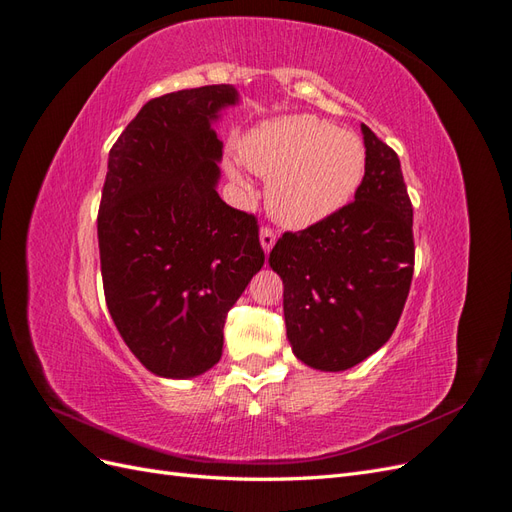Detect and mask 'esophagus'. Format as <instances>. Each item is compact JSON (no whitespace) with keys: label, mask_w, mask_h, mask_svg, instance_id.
<instances>
[{"label":"esophagus","mask_w":512,"mask_h":512,"mask_svg":"<svg viewBox=\"0 0 512 512\" xmlns=\"http://www.w3.org/2000/svg\"><path fill=\"white\" fill-rule=\"evenodd\" d=\"M259 242H261V248H264L266 253H270V248L274 246V242H277V231L270 229V227H261Z\"/></svg>","instance_id":"esophagus-1"}]
</instances>
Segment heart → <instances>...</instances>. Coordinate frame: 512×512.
<instances>
[{"label":"heart","instance_id":"1","mask_svg":"<svg viewBox=\"0 0 512 512\" xmlns=\"http://www.w3.org/2000/svg\"><path fill=\"white\" fill-rule=\"evenodd\" d=\"M246 166L270 177L268 209L285 227H309L342 209L365 173L363 140L318 116L290 114L257 125L240 144ZM229 175L244 183L238 164Z\"/></svg>","mask_w":512,"mask_h":512}]
</instances>
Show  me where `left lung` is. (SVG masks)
<instances>
[{
    "label": "left lung",
    "instance_id": "obj_1",
    "mask_svg": "<svg viewBox=\"0 0 512 512\" xmlns=\"http://www.w3.org/2000/svg\"><path fill=\"white\" fill-rule=\"evenodd\" d=\"M365 175L355 201L270 251L283 279V316L294 355L342 372L381 348L411 290L413 205L398 153L361 125Z\"/></svg>",
    "mask_w": 512,
    "mask_h": 512
}]
</instances>
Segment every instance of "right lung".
<instances>
[{"mask_svg":"<svg viewBox=\"0 0 512 512\" xmlns=\"http://www.w3.org/2000/svg\"><path fill=\"white\" fill-rule=\"evenodd\" d=\"M235 103L229 84L151 99L110 149L97 216L103 294L155 376L214 368L227 313L264 266L257 218L216 192L222 142L212 123Z\"/></svg>","mask_w":512,"mask_h":512,"instance_id":"add662e5","label":"right lung"}]
</instances>
